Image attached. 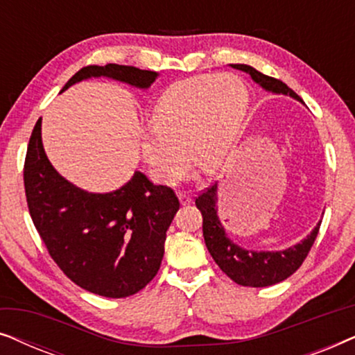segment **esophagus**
I'll list each match as a JSON object with an SVG mask.
<instances>
[{"mask_svg": "<svg viewBox=\"0 0 355 355\" xmlns=\"http://www.w3.org/2000/svg\"><path fill=\"white\" fill-rule=\"evenodd\" d=\"M178 198L181 205H189V203L192 202V197L189 196V193H178Z\"/></svg>", "mask_w": 355, "mask_h": 355, "instance_id": "1", "label": "esophagus"}]
</instances>
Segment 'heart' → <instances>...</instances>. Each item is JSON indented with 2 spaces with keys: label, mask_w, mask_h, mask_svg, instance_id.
Wrapping results in <instances>:
<instances>
[{
  "label": "heart",
  "mask_w": 355,
  "mask_h": 355,
  "mask_svg": "<svg viewBox=\"0 0 355 355\" xmlns=\"http://www.w3.org/2000/svg\"><path fill=\"white\" fill-rule=\"evenodd\" d=\"M249 101L245 84L232 74L196 76L169 85L140 137L150 174L171 186L186 173L187 152L205 171L225 166L241 140Z\"/></svg>",
  "instance_id": "b5f03b06"
}]
</instances>
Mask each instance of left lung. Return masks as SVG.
<instances>
[{
    "label": "left lung",
    "instance_id": "left-lung-1",
    "mask_svg": "<svg viewBox=\"0 0 355 355\" xmlns=\"http://www.w3.org/2000/svg\"><path fill=\"white\" fill-rule=\"evenodd\" d=\"M234 69L247 72L255 84H259L265 92L273 95H284L302 103L300 96L291 90L284 82L273 77L261 74L252 66L230 64ZM196 205L203 216V239L207 249L216 261V265L226 273L234 283L249 288H266L281 283L289 278L295 270L302 265L309 250L312 249L315 237L318 234L320 225L317 223L312 232L297 244L283 250H257L245 249L236 244L227 234L226 227L221 225L218 216V184L203 192L196 198Z\"/></svg>",
    "mask_w": 355,
    "mask_h": 355
}]
</instances>
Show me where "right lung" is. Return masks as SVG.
Returning <instances> with one entry per match:
<instances>
[{
    "instance_id": "right-lung-1",
    "label": "right lung",
    "mask_w": 355,
    "mask_h": 355,
    "mask_svg": "<svg viewBox=\"0 0 355 355\" xmlns=\"http://www.w3.org/2000/svg\"><path fill=\"white\" fill-rule=\"evenodd\" d=\"M158 72L134 66H87L62 92L77 82L111 79L147 90ZM24 186L32 221L51 259L71 281L103 297H128L158 273L166 231L179 200L166 186H157L135 171L111 192H89L56 171L42 142V118L28 142Z\"/></svg>"
}]
</instances>
